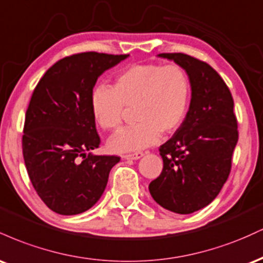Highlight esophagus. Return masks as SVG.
<instances>
[{"label":"esophagus","mask_w":263,"mask_h":263,"mask_svg":"<svg viewBox=\"0 0 263 263\" xmlns=\"http://www.w3.org/2000/svg\"><path fill=\"white\" fill-rule=\"evenodd\" d=\"M143 156L142 152H135V153H128V155H123L122 158L123 159H138Z\"/></svg>","instance_id":"1"}]
</instances>
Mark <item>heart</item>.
I'll return each mask as SVG.
<instances>
[{
  "mask_svg": "<svg viewBox=\"0 0 263 263\" xmlns=\"http://www.w3.org/2000/svg\"><path fill=\"white\" fill-rule=\"evenodd\" d=\"M192 101L188 71L177 63L134 64L116 77L114 87L99 85L90 96L95 122L107 131L121 127L126 107L136 108L132 127L108 140L112 152H127L155 144L161 134L182 127Z\"/></svg>",
  "mask_w": 263,
  "mask_h": 263,
  "instance_id": "heart-1",
  "label": "heart"
}]
</instances>
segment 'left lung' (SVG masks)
Here are the masks:
<instances>
[{"label":"left lung","mask_w":263,"mask_h":263,"mask_svg":"<svg viewBox=\"0 0 263 263\" xmlns=\"http://www.w3.org/2000/svg\"><path fill=\"white\" fill-rule=\"evenodd\" d=\"M188 71L192 101L185 121L159 147L163 170L149 183L152 198L164 209L192 214L214 200L228 180L238 140L234 99L208 63L183 53H162Z\"/></svg>","instance_id":"obj_1"}]
</instances>
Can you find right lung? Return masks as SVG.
Listing matches in <instances>:
<instances>
[{"mask_svg": "<svg viewBox=\"0 0 263 263\" xmlns=\"http://www.w3.org/2000/svg\"><path fill=\"white\" fill-rule=\"evenodd\" d=\"M128 54L65 57L38 81L26 112L22 149L33 188L50 210L77 215L96 204L117 156H93L100 136L90 107L96 80Z\"/></svg>", "mask_w": 263, "mask_h": 263, "instance_id": "right-lung-1", "label": "right lung"}]
</instances>
